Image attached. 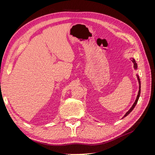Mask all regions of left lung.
<instances>
[{"mask_svg": "<svg viewBox=\"0 0 155 155\" xmlns=\"http://www.w3.org/2000/svg\"><path fill=\"white\" fill-rule=\"evenodd\" d=\"M131 61H132L133 63H134V68L136 70H137L138 69V65H137V63H136L135 59H133V58H131ZM137 79H138V83H139V91H138V95H137V98H136V100H135L134 103L133 104V105H132V107H131L130 108V109H129L127 112H126L125 114L123 116V118H121V119H123L124 118H125V117H126L127 116L129 115V114H130V112L134 109V108L135 107L136 105H137V102H138V101L139 97H140V91H141V89H140V88H141V83H140V78H139V76H138V74H137Z\"/></svg>", "mask_w": 155, "mask_h": 155, "instance_id": "1", "label": "left lung"}]
</instances>
